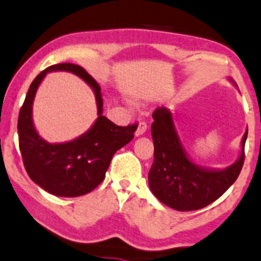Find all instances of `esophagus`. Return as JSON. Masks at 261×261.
<instances>
[{"label": "esophagus", "instance_id": "1", "mask_svg": "<svg viewBox=\"0 0 261 261\" xmlns=\"http://www.w3.org/2000/svg\"><path fill=\"white\" fill-rule=\"evenodd\" d=\"M147 129V124L145 121H140L139 124H138V128H137V132H136V136L139 137V136H143L144 133H145Z\"/></svg>", "mask_w": 261, "mask_h": 261}]
</instances>
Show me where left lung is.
Segmentation results:
<instances>
[{"label": "left lung", "instance_id": "obj_1", "mask_svg": "<svg viewBox=\"0 0 261 261\" xmlns=\"http://www.w3.org/2000/svg\"><path fill=\"white\" fill-rule=\"evenodd\" d=\"M152 118L151 136L155 151L149 185L163 204L179 212L197 211L217 201L236 181L244 163L248 130L243 136L240 159L223 170H209L196 166L186 156L169 110L165 106L157 108Z\"/></svg>", "mask_w": 261, "mask_h": 261}]
</instances>
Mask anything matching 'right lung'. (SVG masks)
I'll return each instance as SVG.
<instances>
[{"instance_id":"right-lung-1","label":"right lung","mask_w":261,"mask_h":261,"mask_svg":"<svg viewBox=\"0 0 261 261\" xmlns=\"http://www.w3.org/2000/svg\"><path fill=\"white\" fill-rule=\"evenodd\" d=\"M69 71L81 76L93 88L99 117L87 134L64 144H49L38 136L31 118L37 87L49 71ZM100 87L81 66L62 63L48 66L32 81L18 117L19 149L27 173L34 182L60 197H79L91 192L105 178L112 156L133 139L138 124H115L101 115Z\"/></svg>"}]
</instances>
